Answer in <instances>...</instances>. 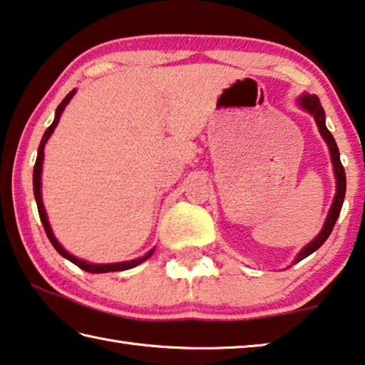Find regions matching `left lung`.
I'll return each mask as SVG.
<instances>
[{"label": "left lung", "mask_w": 365, "mask_h": 365, "mask_svg": "<svg viewBox=\"0 0 365 365\" xmlns=\"http://www.w3.org/2000/svg\"><path fill=\"white\" fill-rule=\"evenodd\" d=\"M299 106L304 108L306 110H309V113L314 115V119H316L317 125H319L320 135H322L324 140L327 141V145H329V150H330V154H331L333 170H335V177H336V195H335V200H333V205L330 207L329 217H327V220H325L322 232L317 235V238L314 240V242L309 243L306 248L299 252L298 257H296V262H299L304 257H307L309 255H312L314 251L319 250L320 246H322L327 242V238L330 237L333 227H335V224H336V219H338L339 212H341V206H343L344 195H346L344 168H343L341 160H339V151H338L336 141H335V138L331 137V133L329 132V128H327V125H325V113H324V108L320 106L319 98L311 96V95L301 96L299 98Z\"/></svg>", "instance_id": "8db88e82"}]
</instances>
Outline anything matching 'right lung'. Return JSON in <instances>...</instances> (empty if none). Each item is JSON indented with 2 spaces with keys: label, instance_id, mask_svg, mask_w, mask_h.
<instances>
[{
  "label": "right lung",
  "instance_id": "add662e5",
  "mask_svg": "<svg viewBox=\"0 0 365 365\" xmlns=\"http://www.w3.org/2000/svg\"><path fill=\"white\" fill-rule=\"evenodd\" d=\"M76 95V90H72L69 95H67L61 104L56 109V115H54V120L51 125L46 128L45 135H43V138L40 141V146H38V154H36V160H35V168H34V195H35V201H36V207H38V214H40V219H41V224L43 228H45L46 232V237L49 238V242L54 246V250H56L61 256L69 259L71 262H73L76 265H78L80 269L85 270V272H90V274H103V272H120V270H127V269H132V267H137L138 264L145 262L148 257H151V255L154 252V250H151L148 255H145L143 257H138V259H133V261H128V262H115V264H90V262H85L82 259H77L73 257L72 255H69L63 246L58 243V240L54 238V235L51 232V227H49V222L46 217V212H45V207H43V202H41V164H43V150H45V143L48 141V138L51 137V133L54 132V128H56L58 122H59V117L63 114L64 108L67 106V103L71 101V98Z\"/></svg>",
  "mask_w": 365,
  "mask_h": 365
}]
</instances>
